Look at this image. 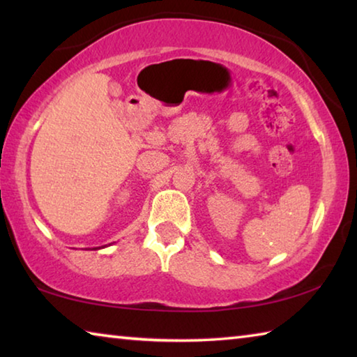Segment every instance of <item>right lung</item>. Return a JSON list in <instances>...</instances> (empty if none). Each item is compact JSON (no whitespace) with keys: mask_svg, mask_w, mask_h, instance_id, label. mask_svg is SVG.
I'll return each mask as SVG.
<instances>
[{"mask_svg":"<svg viewBox=\"0 0 357 357\" xmlns=\"http://www.w3.org/2000/svg\"><path fill=\"white\" fill-rule=\"evenodd\" d=\"M99 249H100V247H99Z\"/></svg>","mask_w":357,"mask_h":357,"instance_id":"add662e5","label":"right lung"}]
</instances>
